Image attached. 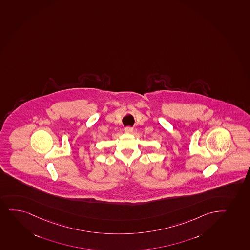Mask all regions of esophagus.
<instances>
[{
  "mask_svg": "<svg viewBox=\"0 0 250 250\" xmlns=\"http://www.w3.org/2000/svg\"><path fill=\"white\" fill-rule=\"evenodd\" d=\"M125 133H129V134H130V133L133 132V128L129 126L125 127Z\"/></svg>",
  "mask_w": 250,
  "mask_h": 250,
  "instance_id": "obj_1",
  "label": "esophagus"
}]
</instances>
